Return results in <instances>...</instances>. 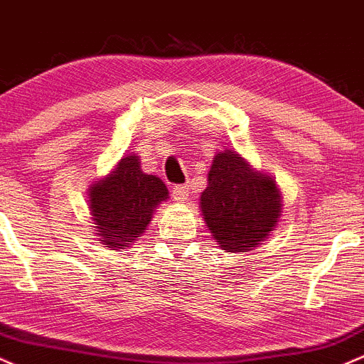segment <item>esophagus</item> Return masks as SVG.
<instances>
[{
    "instance_id": "1",
    "label": "esophagus",
    "mask_w": 364,
    "mask_h": 364,
    "mask_svg": "<svg viewBox=\"0 0 364 364\" xmlns=\"http://www.w3.org/2000/svg\"><path fill=\"white\" fill-rule=\"evenodd\" d=\"M189 186L187 183H182V186H173V189H171V196H173L175 201L178 203H183L187 198H189Z\"/></svg>"
}]
</instances>
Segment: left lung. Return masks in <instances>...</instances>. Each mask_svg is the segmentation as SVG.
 Instances as JSON below:
<instances>
[{
  "instance_id": "1",
  "label": "left lung",
  "mask_w": 364,
  "mask_h": 364,
  "mask_svg": "<svg viewBox=\"0 0 364 364\" xmlns=\"http://www.w3.org/2000/svg\"><path fill=\"white\" fill-rule=\"evenodd\" d=\"M201 211L223 251L249 252L277 227L282 196L275 178L252 170L234 149H225L211 163Z\"/></svg>"
}]
</instances>
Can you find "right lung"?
<instances>
[{
	"label": "right lung",
	"instance_id": "1",
	"mask_svg": "<svg viewBox=\"0 0 364 364\" xmlns=\"http://www.w3.org/2000/svg\"><path fill=\"white\" fill-rule=\"evenodd\" d=\"M168 199L156 175H146L136 154L124 156L109 175L89 187V210L105 247L125 249L146 230L154 210Z\"/></svg>",
	"mask_w": 364,
	"mask_h": 364
}]
</instances>
